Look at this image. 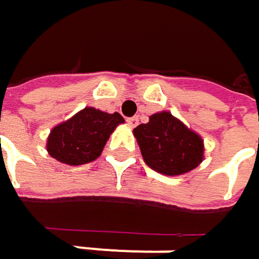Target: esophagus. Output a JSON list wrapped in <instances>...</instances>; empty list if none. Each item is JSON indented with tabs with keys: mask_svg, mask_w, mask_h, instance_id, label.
<instances>
[{
	"mask_svg": "<svg viewBox=\"0 0 259 259\" xmlns=\"http://www.w3.org/2000/svg\"><path fill=\"white\" fill-rule=\"evenodd\" d=\"M127 124L130 127H136L139 124V117H132V118H127Z\"/></svg>",
	"mask_w": 259,
	"mask_h": 259,
	"instance_id": "34e87169",
	"label": "esophagus"
}]
</instances>
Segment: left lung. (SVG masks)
Listing matches in <instances>:
<instances>
[{
    "instance_id": "obj_1",
    "label": "left lung",
    "mask_w": 259,
    "mask_h": 259,
    "mask_svg": "<svg viewBox=\"0 0 259 259\" xmlns=\"http://www.w3.org/2000/svg\"><path fill=\"white\" fill-rule=\"evenodd\" d=\"M133 135L144 162L159 174L183 176L204 160V139L168 111L153 114Z\"/></svg>"
}]
</instances>
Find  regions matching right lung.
<instances>
[{"instance_id":"add662e5","label":"right lung","mask_w":259,"mask_h":259,"mask_svg":"<svg viewBox=\"0 0 259 259\" xmlns=\"http://www.w3.org/2000/svg\"><path fill=\"white\" fill-rule=\"evenodd\" d=\"M123 123L124 118L118 112L108 114L87 106L52 127L46 150L49 156L70 166L90 163L102 154L112 132Z\"/></svg>"}]
</instances>
